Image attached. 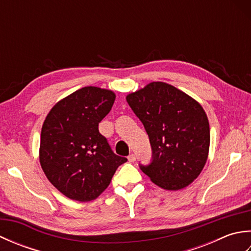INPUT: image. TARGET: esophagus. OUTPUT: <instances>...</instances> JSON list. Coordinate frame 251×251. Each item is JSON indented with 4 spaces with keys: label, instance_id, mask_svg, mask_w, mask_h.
Returning a JSON list of instances; mask_svg holds the SVG:
<instances>
[{
    "label": "esophagus",
    "instance_id": "obj_1",
    "mask_svg": "<svg viewBox=\"0 0 251 251\" xmlns=\"http://www.w3.org/2000/svg\"><path fill=\"white\" fill-rule=\"evenodd\" d=\"M127 158H128V161L129 162H135L136 161V155H135V154H129V155H128V157H127Z\"/></svg>",
    "mask_w": 251,
    "mask_h": 251
}]
</instances>
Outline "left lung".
I'll return each instance as SVG.
<instances>
[{"label":"left lung","mask_w":251,"mask_h":251,"mask_svg":"<svg viewBox=\"0 0 251 251\" xmlns=\"http://www.w3.org/2000/svg\"><path fill=\"white\" fill-rule=\"evenodd\" d=\"M150 138L153 161L140 166L153 183L168 191L190 185L209 153V122L199 101L173 85L151 82L126 96Z\"/></svg>","instance_id":"8db88e82"}]
</instances>
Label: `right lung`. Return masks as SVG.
<instances>
[{"instance_id":"1","label":"right lung","mask_w":251,"mask_h":251,"mask_svg":"<svg viewBox=\"0 0 251 251\" xmlns=\"http://www.w3.org/2000/svg\"><path fill=\"white\" fill-rule=\"evenodd\" d=\"M115 97L110 89L83 87L58 101L45 117L40 164L50 182L68 199L96 200L117 167L127 162L112 152L98 129Z\"/></svg>"}]
</instances>
